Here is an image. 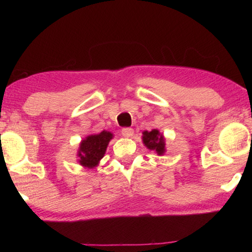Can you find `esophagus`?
<instances>
[{
  "mask_svg": "<svg viewBox=\"0 0 252 252\" xmlns=\"http://www.w3.org/2000/svg\"><path fill=\"white\" fill-rule=\"evenodd\" d=\"M121 133L123 136H126V138H131V136L133 135V129H132V127H123L121 130Z\"/></svg>",
  "mask_w": 252,
  "mask_h": 252,
  "instance_id": "esophagus-1",
  "label": "esophagus"
}]
</instances>
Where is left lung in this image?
Instances as JSON below:
<instances>
[{
  "label": "left lung",
  "instance_id": "obj_1",
  "mask_svg": "<svg viewBox=\"0 0 252 252\" xmlns=\"http://www.w3.org/2000/svg\"><path fill=\"white\" fill-rule=\"evenodd\" d=\"M143 143L150 150L156 151L158 155H163L164 152V139L158 130H152L150 132H143Z\"/></svg>",
  "mask_w": 252,
  "mask_h": 252
}]
</instances>
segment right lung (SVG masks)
I'll use <instances>...</instances> for the list:
<instances>
[{
  "label": "right lung",
  "mask_w": 252,
  "mask_h": 252,
  "mask_svg": "<svg viewBox=\"0 0 252 252\" xmlns=\"http://www.w3.org/2000/svg\"><path fill=\"white\" fill-rule=\"evenodd\" d=\"M111 139H112V133L108 131H102L99 134L89 135L87 139H84L80 144L78 153L80 163L88 168L97 165L99 161L103 158Z\"/></svg>",
  "instance_id": "1"
}]
</instances>
